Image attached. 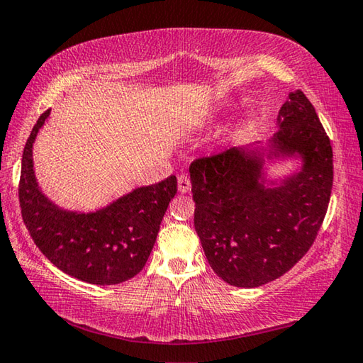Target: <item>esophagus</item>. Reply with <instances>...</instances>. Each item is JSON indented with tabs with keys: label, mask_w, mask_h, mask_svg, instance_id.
Instances as JSON below:
<instances>
[{
	"label": "esophagus",
	"mask_w": 363,
	"mask_h": 363,
	"mask_svg": "<svg viewBox=\"0 0 363 363\" xmlns=\"http://www.w3.org/2000/svg\"><path fill=\"white\" fill-rule=\"evenodd\" d=\"M177 189H179L181 194H187L192 189V184H190V179L186 174L177 176Z\"/></svg>",
	"instance_id": "obj_1"
}]
</instances>
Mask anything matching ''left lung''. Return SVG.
Returning a JSON list of instances; mask_svg holds the SVG:
<instances>
[{
	"mask_svg": "<svg viewBox=\"0 0 363 363\" xmlns=\"http://www.w3.org/2000/svg\"><path fill=\"white\" fill-rule=\"evenodd\" d=\"M273 155L303 157L300 173L279 187L259 182L262 160L242 149L200 157L190 164L194 223L214 273L252 289L278 279L313 246L333 186V152L315 109L301 90L279 111Z\"/></svg>",
	"mask_w": 363,
	"mask_h": 363,
	"instance_id": "1",
	"label": "left lung"
}]
</instances>
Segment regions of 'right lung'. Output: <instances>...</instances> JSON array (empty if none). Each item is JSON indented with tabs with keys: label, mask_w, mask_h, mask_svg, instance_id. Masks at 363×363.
Instances as JSON below:
<instances>
[{
	"label": "right lung",
	"mask_w": 363,
	"mask_h": 363,
	"mask_svg": "<svg viewBox=\"0 0 363 363\" xmlns=\"http://www.w3.org/2000/svg\"><path fill=\"white\" fill-rule=\"evenodd\" d=\"M50 109L39 116L22 155L18 201L22 219L50 263L89 284L111 286L141 272L152 250L160 223L177 192L176 176L140 187L104 209L77 214L58 209L38 189L31 149Z\"/></svg>",
	"instance_id": "add662e5"
}]
</instances>
